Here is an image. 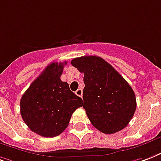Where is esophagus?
<instances>
[{
	"label": "esophagus",
	"instance_id": "1",
	"mask_svg": "<svg viewBox=\"0 0 161 161\" xmlns=\"http://www.w3.org/2000/svg\"><path fill=\"white\" fill-rule=\"evenodd\" d=\"M75 94H77L78 96H79V97H81V98H82V95H83V90H82L81 89H78V90L75 92Z\"/></svg>",
	"mask_w": 161,
	"mask_h": 161
}]
</instances>
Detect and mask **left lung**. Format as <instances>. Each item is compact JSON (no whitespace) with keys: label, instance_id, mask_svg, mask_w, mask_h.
Masks as SVG:
<instances>
[{"label":"left lung","instance_id":"8db88e82","mask_svg":"<svg viewBox=\"0 0 161 161\" xmlns=\"http://www.w3.org/2000/svg\"><path fill=\"white\" fill-rule=\"evenodd\" d=\"M71 63L84 74L83 109L92 125L106 134L127 127L137 106L134 92L127 81L100 56L77 57Z\"/></svg>","mask_w":161,"mask_h":161}]
</instances>
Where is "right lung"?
Returning a JSON list of instances; mask_svg holds the SVG:
<instances>
[{
	"label": "right lung",
	"instance_id": "obj_1",
	"mask_svg": "<svg viewBox=\"0 0 161 161\" xmlns=\"http://www.w3.org/2000/svg\"><path fill=\"white\" fill-rule=\"evenodd\" d=\"M66 64L67 61L48 65L21 98L22 118L32 132L42 137L61 134L72 113L83 106V100L60 78Z\"/></svg>",
	"mask_w": 161,
	"mask_h": 161
}]
</instances>
